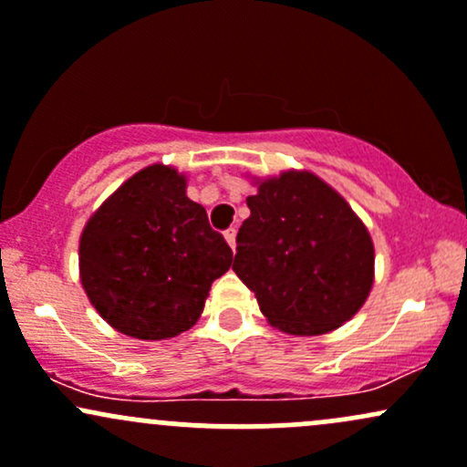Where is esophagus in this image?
<instances>
[{
	"label": "esophagus",
	"mask_w": 467,
	"mask_h": 467,
	"mask_svg": "<svg viewBox=\"0 0 467 467\" xmlns=\"http://www.w3.org/2000/svg\"><path fill=\"white\" fill-rule=\"evenodd\" d=\"M235 234H238V232H235V227H229L227 232H224V238H227L229 247H232V249H235Z\"/></svg>",
	"instance_id": "obj_1"
}]
</instances>
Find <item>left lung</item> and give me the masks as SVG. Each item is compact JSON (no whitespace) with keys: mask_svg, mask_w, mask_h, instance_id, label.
I'll list each match as a JSON object with an SVG mask.
<instances>
[{"mask_svg":"<svg viewBox=\"0 0 467 467\" xmlns=\"http://www.w3.org/2000/svg\"><path fill=\"white\" fill-rule=\"evenodd\" d=\"M251 216L235 235L234 271L280 331L322 335L348 322L373 286L368 229L311 171L258 182Z\"/></svg>","mask_w":467,"mask_h":467,"instance_id":"1","label":"left lung"}]
</instances>
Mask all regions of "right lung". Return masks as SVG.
<instances>
[{
	"label": "right lung",
	"instance_id": "add662e5",
	"mask_svg": "<svg viewBox=\"0 0 467 467\" xmlns=\"http://www.w3.org/2000/svg\"><path fill=\"white\" fill-rule=\"evenodd\" d=\"M174 167L136 171L88 220L78 240L81 285L112 328L167 339L201 317L212 282L234 254L187 198Z\"/></svg>",
	"mask_w": 467,
	"mask_h": 467
}]
</instances>
